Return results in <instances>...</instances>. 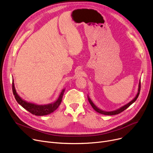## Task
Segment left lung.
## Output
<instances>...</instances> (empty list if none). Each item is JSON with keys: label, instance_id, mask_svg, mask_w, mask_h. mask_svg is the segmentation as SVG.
I'll return each instance as SVG.
<instances>
[{"label": "left lung", "instance_id": "8db88e82", "mask_svg": "<svg viewBox=\"0 0 153 153\" xmlns=\"http://www.w3.org/2000/svg\"><path fill=\"white\" fill-rule=\"evenodd\" d=\"M140 90H141V81H139V85H138V89H137V94L136 95V96L134 97V98L132 99V101H131L129 102H128V104H125L124 105L122 106V107H121L120 108H119L116 110H114V111H104V110H102L101 109H99L98 107H97V106L94 104V102H93L92 101V100L91 99V98L89 97V95L88 96V101L89 102V103L91 104V106L92 107V108L94 109L96 112H99V113L100 114H104V115H108V116H111V115H116V114H118L119 113H121V112L124 111L125 109H127L128 107H129V106L132 104L134 103L136 101V99H137L138 96H139V92H140Z\"/></svg>", "mask_w": 153, "mask_h": 153}]
</instances>
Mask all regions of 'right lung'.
<instances>
[{"label":"right lung","mask_w":153,"mask_h":153,"mask_svg":"<svg viewBox=\"0 0 153 153\" xmlns=\"http://www.w3.org/2000/svg\"><path fill=\"white\" fill-rule=\"evenodd\" d=\"M65 89V88L63 89L61 91L60 94L59 96V97L54 102L44 105L37 104L26 101L20 97L16 92L14 80H12V91L16 100L22 108L30 112L31 114L36 116H45L52 113V112L56 110L61 103Z\"/></svg>","instance_id":"1"}]
</instances>
